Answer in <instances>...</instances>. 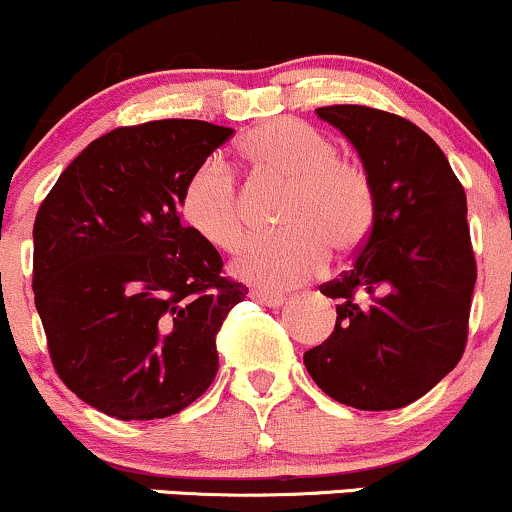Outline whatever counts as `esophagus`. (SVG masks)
<instances>
[{
  "mask_svg": "<svg viewBox=\"0 0 512 512\" xmlns=\"http://www.w3.org/2000/svg\"><path fill=\"white\" fill-rule=\"evenodd\" d=\"M250 298L262 305H269V308H279V305H284V296L272 291H250Z\"/></svg>",
  "mask_w": 512,
  "mask_h": 512,
  "instance_id": "1",
  "label": "esophagus"
}]
</instances>
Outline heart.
Wrapping results in <instances>:
<instances>
[{
	"instance_id": "1",
	"label": "heart",
	"mask_w": 512,
	"mask_h": 512,
	"mask_svg": "<svg viewBox=\"0 0 512 512\" xmlns=\"http://www.w3.org/2000/svg\"><path fill=\"white\" fill-rule=\"evenodd\" d=\"M240 151L264 180L289 185L276 236L250 240L231 272L264 291L303 284L322 272L327 250L349 257L375 226L373 178L361 163L339 156L337 144L298 120L255 127ZM182 219L216 250H236L248 236V202L221 158H207L185 182Z\"/></svg>"
}]
</instances>
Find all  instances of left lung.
Segmentation results:
<instances>
[{"mask_svg": "<svg viewBox=\"0 0 512 512\" xmlns=\"http://www.w3.org/2000/svg\"><path fill=\"white\" fill-rule=\"evenodd\" d=\"M317 115L356 146L375 185V226L351 269L320 286L334 332L303 354L325 395L346 407H407L460 363L477 260L467 195L431 137L395 113L325 105Z\"/></svg>", "mask_w": 512, "mask_h": 512, "instance_id": "obj_1", "label": "left lung"}]
</instances>
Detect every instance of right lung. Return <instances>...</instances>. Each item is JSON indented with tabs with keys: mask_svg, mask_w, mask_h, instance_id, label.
Masks as SVG:
<instances>
[{
	"mask_svg": "<svg viewBox=\"0 0 512 512\" xmlns=\"http://www.w3.org/2000/svg\"><path fill=\"white\" fill-rule=\"evenodd\" d=\"M231 134L202 120L117 127L35 214L33 293L52 366L113 419H166L216 378V332L248 289L182 226L180 197Z\"/></svg>",
	"mask_w": 512,
	"mask_h": 512,
	"instance_id": "obj_1",
	"label": "right lung"
}]
</instances>
